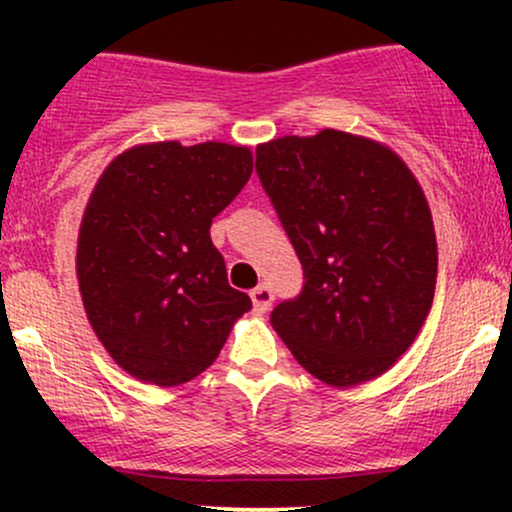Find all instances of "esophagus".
Returning <instances> with one entry per match:
<instances>
[{
    "label": "esophagus",
    "mask_w": 512,
    "mask_h": 512,
    "mask_svg": "<svg viewBox=\"0 0 512 512\" xmlns=\"http://www.w3.org/2000/svg\"><path fill=\"white\" fill-rule=\"evenodd\" d=\"M250 298H252V305H255L257 313H267V310L272 308L274 291L269 289L267 284H260V286H255V289L250 291Z\"/></svg>",
    "instance_id": "esophagus-1"
}]
</instances>
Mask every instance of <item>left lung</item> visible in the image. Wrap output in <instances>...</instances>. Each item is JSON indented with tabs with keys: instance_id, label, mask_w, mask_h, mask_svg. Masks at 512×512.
I'll return each mask as SVG.
<instances>
[{
	"instance_id": "obj_1",
	"label": "left lung",
	"mask_w": 512,
	"mask_h": 512,
	"mask_svg": "<svg viewBox=\"0 0 512 512\" xmlns=\"http://www.w3.org/2000/svg\"><path fill=\"white\" fill-rule=\"evenodd\" d=\"M255 170L303 267V289L269 315L322 383L378 378L424 325L436 293L431 211L385 146L322 129L257 146Z\"/></svg>"
}]
</instances>
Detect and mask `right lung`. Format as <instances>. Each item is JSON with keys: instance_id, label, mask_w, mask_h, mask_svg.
<instances>
[{"instance_id": "right-lung-1", "label": "right lung", "mask_w": 512, "mask_h": 512, "mask_svg": "<svg viewBox=\"0 0 512 512\" xmlns=\"http://www.w3.org/2000/svg\"><path fill=\"white\" fill-rule=\"evenodd\" d=\"M252 173L245 146L158 142L117 156L81 221L76 274L93 332L134 378L173 387L219 356L248 293L209 236Z\"/></svg>"}]
</instances>
